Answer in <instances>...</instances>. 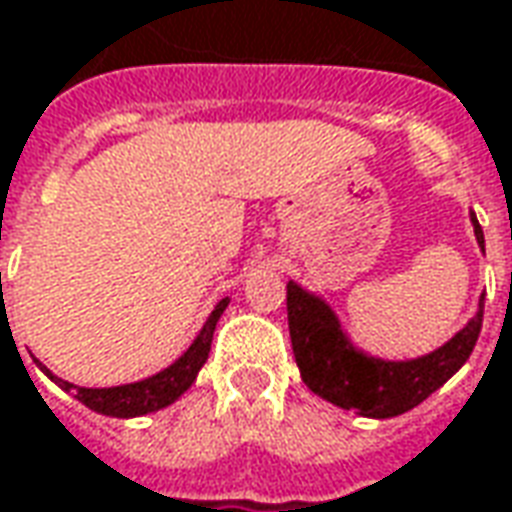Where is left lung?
I'll return each mask as SVG.
<instances>
[{"instance_id":"obj_1","label":"left lung","mask_w":512,"mask_h":512,"mask_svg":"<svg viewBox=\"0 0 512 512\" xmlns=\"http://www.w3.org/2000/svg\"><path fill=\"white\" fill-rule=\"evenodd\" d=\"M468 218L476 243L485 252V235L474 210ZM285 291L291 347L305 387L322 401L375 420L403 415L443 387L474 353L482 330L485 294L479 297L476 314L437 350L415 358H384L358 347L325 297L294 280H288Z\"/></svg>"}]
</instances>
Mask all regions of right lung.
Here are the masks:
<instances>
[{
  "label": "right lung",
  "instance_id": "right-lung-1",
  "mask_svg": "<svg viewBox=\"0 0 512 512\" xmlns=\"http://www.w3.org/2000/svg\"><path fill=\"white\" fill-rule=\"evenodd\" d=\"M227 305L229 297H224V300L212 308V314L207 316V322L201 325L193 344H190L170 367H165V370H159V373L154 375H148V378H142V381H134V384H120V387H75V384H69L64 378L52 375L38 358H33V361H36L38 370L47 375L50 381H55L64 392H72L83 406H89L97 415H151V412H159V409H165L170 403H176L187 389L193 387V381H196L198 373H201V367H204V361L210 356L212 333H215V325H218L221 314L227 311Z\"/></svg>",
  "mask_w": 512,
  "mask_h": 512
}]
</instances>
